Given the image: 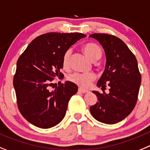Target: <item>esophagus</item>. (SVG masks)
<instances>
[{
    "label": "esophagus",
    "instance_id": "esophagus-1",
    "mask_svg": "<svg viewBox=\"0 0 150 150\" xmlns=\"http://www.w3.org/2000/svg\"><path fill=\"white\" fill-rule=\"evenodd\" d=\"M78 92L79 93H87V90H83V89L81 88H79L78 89Z\"/></svg>",
    "mask_w": 150,
    "mask_h": 150
}]
</instances>
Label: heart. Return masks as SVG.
<instances>
[{"instance_id":"obj_1","label":"heart","mask_w":150,"mask_h":150,"mask_svg":"<svg viewBox=\"0 0 150 150\" xmlns=\"http://www.w3.org/2000/svg\"><path fill=\"white\" fill-rule=\"evenodd\" d=\"M83 51L84 54L88 57L92 61H96L102 56V51L100 48L94 43H87L83 45ZM71 50H67L63 56V65L67 67L69 65ZM96 76L93 73L83 74L75 72L68 76V80L75 84L78 85L82 89H87L90 87L91 83L95 81Z\"/></svg>"}]
</instances>
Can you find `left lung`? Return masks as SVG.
<instances>
[{
	"label": "left lung",
	"mask_w": 150,
	"mask_h": 150,
	"mask_svg": "<svg viewBox=\"0 0 150 150\" xmlns=\"http://www.w3.org/2000/svg\"><path fill=\"white\" fill-rule=\"evenodd\" d=\"M90 36L100 42L107 60L97 86L102 90L107 86L110 87L108 94L93 92L98 102L90 108V113L101 122L117 123L131 114L137 103L141 82L137 59L117 36L107 33H93Z\"/></svg>",
	"instance_id": "obj_1"
}]
</instances>
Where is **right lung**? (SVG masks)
Instances as JSON below:
<instances>
[{
	"instance_id": "right-lung-1",
	"label": "right lung",
	"mask_w": 150,
	"mask_h": 150,
	"mask_svg": "<svg viewBox=\"0 0 150 150\" xmlns=\"http://www.w3.org/2000/svg\"><path fill=\"white\" fill-rule=\"evenodd\" d=\"M84 36L81 33L40 35L18 57L13 78L17 105L21 115L35 126L49 129L65 117L69 101L78 91L77 85L66 81L54 90L50 87L54 78L63 75L60 70L64 53Z\"/></svg>"
}]
</instances>
